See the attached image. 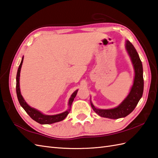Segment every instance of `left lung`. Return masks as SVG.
Listing matches in <instances>:
<instances>
[{"label":"left lung","mask_w":158,"mask_h":158,"mask_svg":"<svg viewBox=\"0 0 158 158\" xmlns=\"http://www.w3.org/2000/svg\"><path fill=\"white\" fill-rule=\"evenodd\" d=\"M125 48L131 58L135 71L133 84L128 96L118 106L110 109L97 108L95 107L90 100L91 106L94 112L99 116L104 118L118 119L126 117L134 110L143 96L144 81L143 76V71L142 62L136 49L129 40H126Z\"/></svg>","instance_id":"8db88e82"}]
</instances>
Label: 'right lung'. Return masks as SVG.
<instances>
[{
  "label": "right lung",
  "instance_id": "right-lung-1",
  "mask_svg": "<svg viewBox=\"0 0 158 158\" xmlns=\"http://www.w3.org/2000/svg\"><path fill=\"white\" fill-rule=\"evenodd\" d=\"M23 56L22 57L21 63L19 66V68H18L17 77H16V92H17L18 100H19V102L21 107L25 110V111L27 112V114L30 116L33 120L41 124H52L54 123L60 122L61 120H63L69 114V112L71 111V107L72 103L73 100H74V98H75L77 94L78 89L75 91L72 94L71 98H69V103H68L69 108L65 112H62L60 114H55V115L44 114L42 112L38 110L35 109L34 108H32L30 106H29L27 104V102H25L24 98H23V96H22V95L21 94L19 79H20L21 69L22 67V64H23Z\"/></svg>",
  "mask_w": 158,
  "mask_h": 158
}]
</instances>
